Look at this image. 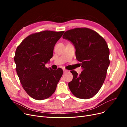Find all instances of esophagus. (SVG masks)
Instances as JSON below:
<instances>
[{
  "mask_svg": "<svg viewBox=\"0 0 127 127\" xmlns=\"http://www.w3.org/2000/svg\"><path fill=\"white\" fill-rule=\"evenodd\" d=\"M67 71H68V70L65 69H63V72H64V73H65V72H67Z\"/></svg>",
  "mask_w": 127,
  "mask_h": 127,
  "instance_id": "esophagus-1",
  "label": "esophagus"
}]
</instances>
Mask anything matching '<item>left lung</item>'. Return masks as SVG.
I'll return each mask as SVG.
<instances>
[{
    "instance_id": "left-lung-1",
    "label": "left lung",
    "mask_w": 127,
    "mask_h": 127,
    "mask_svg": "<svg viewBox=\"0 0 127 127\" xmlns=\"http://www.w3.org/2000/svg\"><path fill=\"white\" fill-rule=\"evenodd\" d=\"M74 44L76 57L81 62L83 70L79 75L71 70L73 79L68 83L72 94L78 98L89 99L101 89L110 64V50L105 39L88 28L66 31L63 36Z\"/></svg>"
}]
</instances>
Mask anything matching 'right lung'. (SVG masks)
<instances>
[{"label": "right lung", "instance_id": "obj_1", "mask_svg": "<svg viewBox=\"0 0 127 127\" xmlns=\"http://www.w3.org/2000/svg\"><path fill=\"white\" fill-rule=\"evenodd\" d=\"M64 31L45 30L32 33L16 48L14 61L19 81L26 93L35 100L46 99L56 91L63 70L47 68L55 44Z\"/></svg>", "mask_w": 127, "mask_h": 127}]
</instances>
